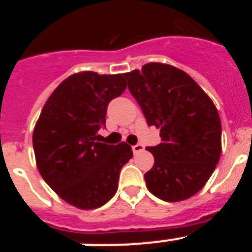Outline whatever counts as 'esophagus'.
<instances>
[{
    "label": "esophagus",
    "mask_w": 252,
    "mask_h": 252,
    "mask_svg": "<svg viewBox=\"0 0 252 252\" xmlns=\"http://www.w3.org/2000/svg\"><path fill=\"white\" fill-rule=\"evenodd\" d=\"M144 145H141V144H137V145H133L132 146V151L133 154H137V153H141L142 150H144Z\"/></svg>",
    "instance_id": "obj_1"
}]
</instances>
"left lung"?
<instances>
[{"mask_svg":"<svg viewBox=\"0 0 252 252\" xmlns=\"http://www.w3.org/2000/svg\"><path fill=\"white\" fill-rule=\"evenodd\" d=\"M124 75L149 126L160 128L161 142L148 148L154 165L146 187L162 201L188 199L203 188L221 157L217 108L186 72L169 64L149 63Z\"/></svg>","mask_w":252,"mask_h":252,"instance_id":"1","label":"left lung"}]
</instances>
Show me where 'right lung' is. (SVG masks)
Instances as JSON below:
<instances>
[{
	"mask_svg": "<svg viewBox=\"0 0 252 252\" xmlns=\"http://www.w3.org/2000/svg\"><path fill=\"white\" fill-rule=\"evenodd\" d=\"M126 90L124 74L81 72L68 77L46 101L32 133L40 174L62 199L81 209L103 206L119 188L132 158L126 142H99L107 106Z\"/></svg>",
	"mask_w": 252,
	"mask_h": 252,
	"instance_id": "1",
	"label": "right lung"
}]
</instances>
